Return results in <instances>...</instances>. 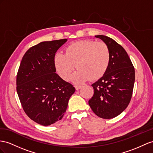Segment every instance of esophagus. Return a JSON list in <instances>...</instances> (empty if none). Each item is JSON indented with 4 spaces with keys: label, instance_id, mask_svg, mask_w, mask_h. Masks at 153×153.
I'll return each instance as SVG.
<instances>
[{
    "label": "esophagus",
    "instance_id": "1",
    "mask_svg": "<svg viewBox=\"0 0 153 153\" xmlns=\"http://www.w3.org/2000/svg\"><path fill=\"white\" fill-rule=\"evenodd\" d=\"M81 87H82L81 85H75V88H76V90H79V89H80V88H81Z\"/></svg>",
    "mask_w": 153,
    "mask_h": 153
}]
</instances>
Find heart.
Listing matches in <instances>:
<instances>
[{
  "mask_svg": "<svg viewBox=\"0 0 153 153\" xmlns=\"http://www.w3.org/2000/svg\"><path fill=\"white\" fill-rule=\"evenodd\" d=\"M111 61V52L103 42L82 40L74 42L66 48L65 53L55 55L54 64L59 75L66 80L74 76L76 81L99 79L107 71Z\"/></svg>",
  "mask_w": 153,
  "mask_h": 153,
  "instance_id": "1",
  "label": "heart"
}]
</instances>
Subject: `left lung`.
<instances>
[{
  "label": "left lung",
  "mask_w": 153,
  "mask_h": 153,
  "mask_svg": "<svg viewBox=\"0 0 153 153\" xmlns=\"http://www.w3.org/2000/svg\"><path fill=\"white\" fill-rule=\"evenodd\" d=\"M101 39L109 48L111 61L104 75L92 86L94 95L88 104L95 114L111 119L120 114L129 104L135 80V71L125 49L112 39L102 35Z\"/></svg>",
  "instance_id": "1"
}]
</instances>
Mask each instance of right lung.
<instances>
[{
	"label": "right lung",
	"instance_id": "obj_1",
	"mask_svg": "<svg viewBox=\"0 0 153 153\" xmlns=\"http://www.w3.org/2000/svg\"><path fill=\"white\" fill-rule=\"evenodd\" d=\"M67 41L60 39L39 43L27 50L17 75V92L26 115L43 126L62 118L74 86L56 73L54 57Z\"/></svg>",
	"mask_w": 153,
	"mask_h": 153
}]
</instances>
